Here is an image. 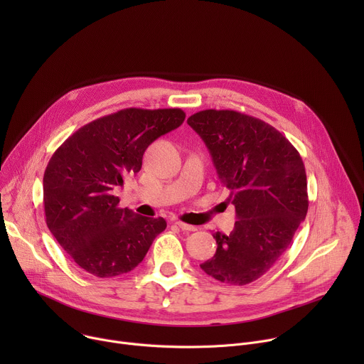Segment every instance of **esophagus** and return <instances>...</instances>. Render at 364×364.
Here are the masks:
<instances>
[{"label":"esophagus","instance_id":"obj_1","mask_svg":"<svg viewBox=\"0 0 364 364\" xmlns=\"http://www.w3.org/2000/svg\"><path fill=\"white\" fill-rule=\"evenodd\" d=\"M174 225H177L180 229L187 230V232H194V230H197V228H196V226L187 225V223H184V222H174Z\"/></svg>","mask_w":364,"mask_h":364}]
</instances>
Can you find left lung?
I'll return each instance as SVG.
<instances>
[{"label": "left lung", "instance_id": "obj_1", "mask_svg": "<svg viewBox=\"0 0 364 364\" xmlns=\"http://www.w3.org/2000/svg\"><path fill=\"white\" fill-rule=\"evenodd\" d=\"M187 124L209 148L237 219L230 235H213L216 253L200 268L226 285H247L277 264L306 216L302 159L278 129L250 115L205 109Z\"/></svg>", "mask_w": 364, "mask_h": 364}]
</instances>
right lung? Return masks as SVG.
Returning a JSON list of instances; mask_svg holds the SVG:
<instances>
[{
  "mask_svg": "<svg viewBox=\"0 0 364 364\" xmlns=\"http://www.w3.org/2000/svg\"><path fill=\"white\" fill-rule=\"evenodd\" d=\"M184 118L180 108H127L83 125L51 155L43 177L46 223L86 272L112 278L132 271L166 230L163 218L118 207L114 190L141 170L148 145Z\"/></svg>",
  "mask_w": 364,
  "mask_h": 364,
  "instance_id": "obj_1",
  "label": "right lung"
}]
</instances>
